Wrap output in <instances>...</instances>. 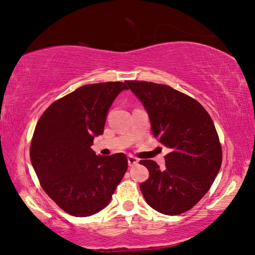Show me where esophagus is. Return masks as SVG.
I'll list each match as a JSON object with an SVG mask.
<instances>
[{
  "mask_svg": "<svg viewBox=\"0 0 255 255\" xmlns=\"http://www.w3.org/2000/svg\"><path fill=\"white\" fill-rule=\"evenodd\" d=\"M128 166L133 167V166H136V164L139 163V160H137L135 157H133V155H128Z\"/></svg>",
  "mask_w": 255,
  "mask_h": 255,
  "instance_id": "1",
  "label": "esophagus"
}]
</instances>
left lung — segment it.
Instances as JSON below:
<instances>
[{"mask_svg":"<svg viewBox=\"0 0 255 255\" xmlns=\"http://www.w3.org/2000/svg\"><path fill=\"white\" fill-rule=\"evenodd\" d=\"M149 115L151 131L170 149L166 167L141 160L149 179L140 185L146 204L164 215L189 211L211 188L222 164V148L207 111L168 85L128 80Z\"/></svg>","mask_w":255,"mask_h":255,"instance_id":"1","label":"left lung"}]
</instances>
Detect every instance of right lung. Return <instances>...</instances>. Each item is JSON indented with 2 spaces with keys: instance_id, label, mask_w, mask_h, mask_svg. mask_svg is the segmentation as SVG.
<instances>
[{
  "instance_id": "add662e5",
  "label": "right lung",
  "mask_w": 255,
  "mask_h": 255,
  "mask_svg": "<svg viewBox=\"0 0 255 255\" xmlns=\"http://www.w3.org/2000/svg\"><path fill=\"white\" fill-rule=\"evenodd\" d=\"M124 89L121 82L84 85L52 103L38 121L31 163L43 190L70 215L87 217L105 208L127 172L124 153L105 157L91 148Z\"/></svg>"
}]
</instances>
